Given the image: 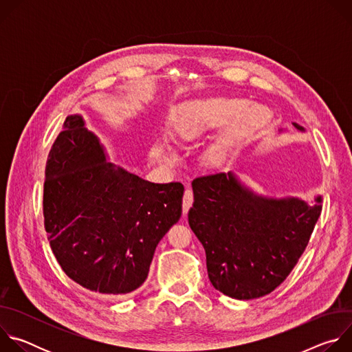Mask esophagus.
I'll return each instance as SVG.
<instances>
[{"label":"esophagus","instance_id":"34e87169","mask_svg":"<svg viewBox=\"0 0 352 352\" xmlns=\"http://www.w3.org/2000/svg\"><path fill=\"white\" fill-rule=\"evenodd\" d=\"M192 202H193L192 189L186 188V189H185V193H184V200H182V213H184V216H186L189 208L192 206Z\"/></svg>","mask_w":352,"mask_h":352}]
</instances>
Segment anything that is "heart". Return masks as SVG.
Instances as JSON below:
<instances>
[{"mask_svg":"<svg viewBox=\"0 0 352 352\" xmlns=\"http://www.w3.org/2000/svg\"><path fill=\"white\" fill-rule=\"evenodd\" d=\"M248 103L246 98L235 96L185 100L168 117L171 132L181 142H193L226 124L220 138L204 152V163L209 168H221L228 163L232 148L262 122L259 106ZM164 146L170 156L175 157L168 142Z\"/></svg>","mask_w":352,"mask_h":352,"instance_id":"obj_1","label":"heart"}]
</instances>
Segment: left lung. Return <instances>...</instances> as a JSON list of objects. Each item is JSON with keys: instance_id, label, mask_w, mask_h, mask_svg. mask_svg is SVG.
Segmentation results:
<instances>
[{"instance_id": "8db88e82", "label": "left lung", "mask_w": 352, "mask_h": 352, "mask_svg": "<svg viewBox=\"0 0 352 352\" xmlns=\"http://www.w3.org/2000/svg\"><path fill=\"white\" fill-rule=\"evenodd\" d=\"M192 189L188 221L205 248L210 283L235 299L267 295L287 278L322 212L320 195L312 204L298 196H266L232 171L196 178Z\"/></svg>"}]
</instances>
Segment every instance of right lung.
<instances>
[{
    "mask_svg": "<svg viewBox=\"0 0 352 352\" xmlns=\"http://www.w3.org/2000/svg\"><path fill=\"white\" fill-rule=\"evenodd\" d=\"M184 185L146 181L110 162L82 116H68L50 150L44 227L65 274L107 295L139 288L156 246L182 213Z\"/></svg>",
    "mask_w": 352,
    "mask_h": 352,
    "instance_id": "obj_1",
    "label": "right lung"
}]
</instances>
